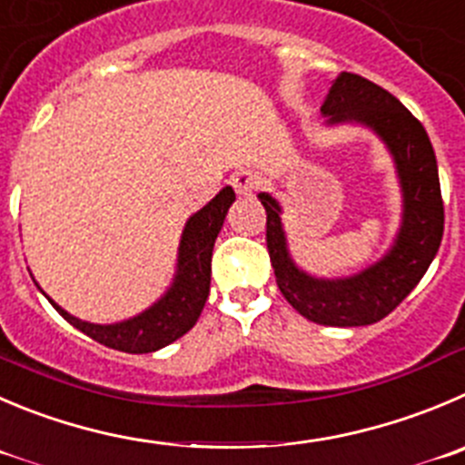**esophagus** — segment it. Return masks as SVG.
Masks as SVG:
<instances>
[{
	"instance_id": "1",
	"label": "esophagus",
	"mask_w": 465,
	"mask_h": 465,
	"mask_svg": "<svg viewBox=\"0 0 465 465\" xmlns=\"http://www.w3.org/2000/svg\"><path fill=\"white\" fill-rule=\"evenodd\" d=\"M230 183H232V187H235V192L240 193V196H246V193H253L255 189L260 187V175L249 169H240L232 173Z\"/></svg>"
}]
</instances>
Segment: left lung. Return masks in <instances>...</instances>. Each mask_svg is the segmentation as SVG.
I'll return each instance as SVG.
<instances>
[{
    "label": "left lung",
    "mask_w": 465,
    "mask_h": 465,
    "mask_svg": "<svg viewBox=\"0 0 465 465\" xmlns=\"http://www.w3.org/2000/svg\"><path fill=\"white\" fill-rule=\"evenodd\" d=\"M322 114L329 123H362L386 141L404 189L400 237L381 262L358 276L320 281L294 267L278 216L281 207L269 193H260L267 212V251L278 290L299 315L324 326L374 324L411 294L443 240L445 210L436 154L422 123L392 93L361 74H340Z\"/></svg>",
    "instance_id": "left-lung-1"
}]
</instances>
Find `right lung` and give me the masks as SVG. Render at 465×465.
<instances>
[{
    "label": "right lung",
    "instance_id": "1",
    "mask_svg": "<svg viewBox=\"0 0 465 465\" xmlns=\"http://www.w3.org/2000/svg\"><path fill=\"white\" fill-rule=\"evenodd\" d=\"M232 201H235L232 187L221 189L201 212H196L187 221L183 242H180L178 276H175L173 287L166 292L162 302H157L141 315L121 322V324L100 326L77 320V317L68 315L64 308L56 306L54 302L50 303L74 329L86 333L95 342L118 349V351L150 353L175 342L196 324L203 306H205L207 294H210L212 249H214L216 235H219Z\"/></svg>",
    "mask_w": 465,
    "mask_h": 465
}]
</instances>
